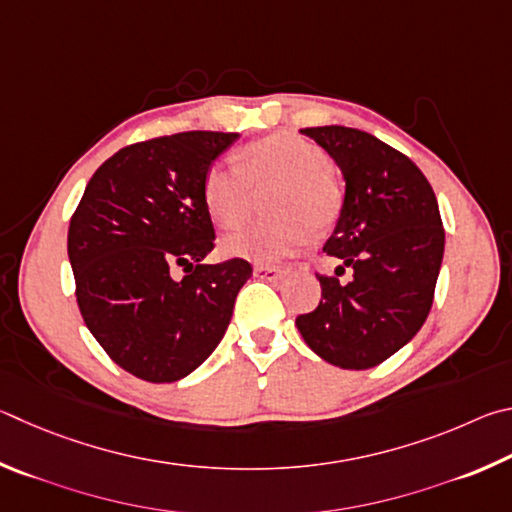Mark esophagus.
<instances>
[{
  "mask_svg": "<svg viewBox=\"0 0 512 512\" xmlns=\"http://www.w3.org/2000/svg\"><path fill=\"white\" fill-rule=\"evenodd\" d=\"M254 276L256 279H263V281H276L285 276L283 267H276V265H256L254 267Z\"/></svg>",
  "mask_w": 512,
  "mask_h": 512,
  "instance_id": "esophagus-1",
  "label": "esophagus"
}]
</instances>
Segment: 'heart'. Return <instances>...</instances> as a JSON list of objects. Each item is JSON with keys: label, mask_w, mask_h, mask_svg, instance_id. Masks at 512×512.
Segmentation results:
<instances>
[{"label": "heart", "mask_w": 512, "mask_h": 512, "mask_svg": "<svg viewBox=\"0 0 512 512\" xmlns=\"http://www.w3.org/2000/svg\"><path fill=\"white\" fill-rule=\"evenodd\" d=\"M274 184L267 195L272 218L258 220L222 242V251L254 263H276L326 229L342 209V188L330 157L317 143L292 132L270 134L240 150L238 164L215 161L202 179V202L220 229L247 220L254 188Z\"/></svg>", "instance_id": "1"}]
</instances>
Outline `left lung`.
Segmentation results:
<instances>
[{"label":"left lung","instance_id":"left-lung-1","mask_svg":"<svg viewBox=\"0 0 512 512\" xmlns=\"http://www.w3.org/2000/svg\"><path fill=\"white\" fill-rule=\"evenodd\" d=\"M335 159L346 182L324 251L337 276L317 274L319 306L297 328L321 360L364 371L389 360L423 328L443 263L445 231L427 177L369 132L321 125L301 130ZM348 266L346 284L338 276Z\"/></svg>","mask_w":512,"mask_h":512}]
</instances>
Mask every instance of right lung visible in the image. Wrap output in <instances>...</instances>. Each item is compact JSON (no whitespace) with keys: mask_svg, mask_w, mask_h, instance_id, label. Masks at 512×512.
<instances>
[{"mask_svg":"<svg viewBox=\"0 0 512 512\" xmlns=\"http://www.w3.org/2000/svg\"><path fill=\"white\" fill-rule=\"evenodd\" d=\"M238 132H179L121 148L89 179L67 251L89 333L146 382H177L220 344L251 265L215 247L202 179ZM182 266V280L174 276Z\"/></svg>","mask_w":512,"mask_h":512,"instance_id":"1","label":"right lung"}]
</instances>
